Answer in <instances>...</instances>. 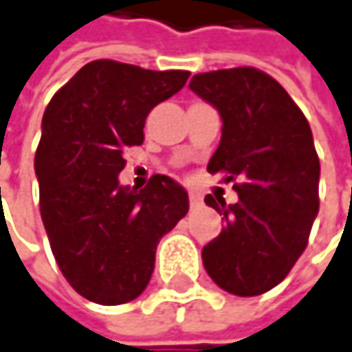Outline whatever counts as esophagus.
<instances>
[{
	"mask_svg": "<svg viewBox=\"0 0 352 352\" xmlns=\"http://www.w3.org/2000/svg\"><path fill=\"white\" fill-rule=\"evenodd\" d=\"M189 206L193 209L201 206V195H199L197 191H191V193H189Z\"/></svg>",
	"mask_w": 352,
	"mask_h": 352,
	"instance_id": "obj_1",
	"label": "esophagus"
}]
</instances>
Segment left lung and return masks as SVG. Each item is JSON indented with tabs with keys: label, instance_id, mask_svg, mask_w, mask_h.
Returning a JSON list of instances; mask_svg holds the SVG:
<instances>
[{
	"label": "left lung",
	"instance_id": "left-lung-1",
	"mask_svg": "<svg viewBox=\"0 0 352 352\" xmlns=\"http://www.w3.org/2000/svg\"><path fill=\"white\" fill-rule=\"evenodd\" d=\"M189 88L221 116L209 173L234 183L238 204L208 195L226 228L201 250L211 280L230 294L258 296L300 258L318 215L320 163L312 131L290 94L256 68L195 74Z\"/></svg>",
	"mask_w": 352,
	"mask_h": 352
}]
</instances>
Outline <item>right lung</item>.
Instances as JSON below:
<instances>
[{"label": "right lung", "instance_id": "obj_1", "mask_svg": "<svg viewBox=\"0 0 352 352\" xmlns=\"http://www.w3.org/2000/svg\"><path fill=\"white\" fill-rule=\"evenodd\" d=\"M185 70L155 72L94 60L50 100L36 151L40 213L52 254L88 300H135L155 270L159 240L189 211L187 191L153 175L137 191L120 185L124 148L143 144L146 114L177 94Z\"/></svg>", "mask_w": 352, "mask_h": 352}]
</instances>
